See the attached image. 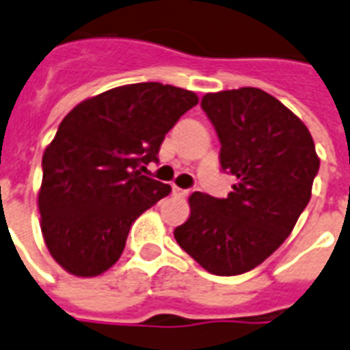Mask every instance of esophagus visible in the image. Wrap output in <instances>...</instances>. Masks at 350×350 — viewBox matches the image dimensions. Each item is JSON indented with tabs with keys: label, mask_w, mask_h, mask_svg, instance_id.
<instances>
[{
	"label": "esophagus",
	"mask_w": 350,
	"mask_h": 350,
	"mask_svg": "<svg viewBox=\"0 0 350 350\" xmlns=\"http://www.w3.org/2000/svg\"><path fill=\"white\" fill-rule=\"evenodd\" d=\"M173 195H175V197H180V199H184V197L188 195V189H183V188H177V186H173Z\"/></svg>",
	"instance_id": "obj_1"
}]
</instances>
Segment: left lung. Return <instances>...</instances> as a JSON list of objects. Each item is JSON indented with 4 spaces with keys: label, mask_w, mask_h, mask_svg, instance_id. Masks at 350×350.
Listing matches in <instances>:
<instances>
[{
    "label": "left lung",
    "mask_w": 350,
    "mask_h": 350,
    "mask_svg": "<svg viewBox=\"0 0 350 350\" xmlns=\"http://www.w3.org/2000/svg\"><path fill=\"white\" fill-rule=\"evenodd\" d=\"M221 140V167L235 184L226 199L189 195L178 246L215 275L245 273L291 235L312 195L319 157L307 126L272 94L241 88L202 96Z\"/></svg>",
    "instance_id": "1"
}]
</instances>
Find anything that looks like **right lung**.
<instances>
[{
  "mask_svg": "<svg viewBox=\"0 0 350 350\" xmlns=\"http://www.w3.org/2000/svg\"><path fill=\"white\" fill-rule=\"evenodd\" d=\"M199 96L159 82L129 83L83 100L43 151L42 234L65 272L94 278L120 259L138 215L170 195L146 177L166 133Z\"/></svg>",
  "mask_w": 350,
  "mask_h": 350,
  "instance_id": "1",
  "label": "right lung"
}]
</instances>
